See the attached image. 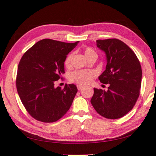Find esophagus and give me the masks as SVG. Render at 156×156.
Instances as JSON below:
<instances>
[{"mask_svg":"<svg viewBox=\"0 0 156 156\" xmlns=\"http://www.w3.org/2000/svg\"><path fill=\"white\" fill-rule=\"evenodd\" d=\"M83 87V85H80V84H78V85H77V88H78V90H80V89H82Z\"/></svg>","mask_w":156,"mask_h":156,"instance_id":"esophagus-1","label":"esophagus"}]
</instances>
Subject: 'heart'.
Wrapping results in <instances>:
<instances>
[{"mask_svg":"<svg viewBox=\"0 0 156 156\" xmlns=\"http://www.w3.org/2000/svg\"><path fill=\"white\" fill-rule=\"evenodd\" d=\"M84 54L87 58H89L91 56H96L97 54L96 51L91 48L87 47L83 50ZM72 54H69L67 57L66 58L65 65L66 67H69L71 66L72 59ZM96 76V72L93 71H83V70H77L69 74V80L79 84H86L90 83L93 80L94 78Z\"/></svg>","mask_w":156,"mask_h":156,"instance_id":"heart-1","label":"heart"}]
</instances>
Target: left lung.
<instances>
[{"instance_id":"8db88e82","label":"left lung","mask_w":156,"mask_h":156,"mask_svg":"<svg viewBox=\"0 0 156 156\" xmlns=\"http://www.w3.org/2000/svg\"><path fill=\"white\" fill-rule=\"evenodd\" d=\"M106 55L107 65L98 79L109 84L108 90L94 88L91 103L100 115L108 119L122 118L133 109L140 95L142 69L130 47L118 39L96 41Z\"/></svg>"}]
</instances>
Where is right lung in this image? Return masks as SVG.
Segmentation results:
<instances>
[{
  "mask_svg": "<svg viewBox=\"0 0 156 156\" xmlns=\"http://www.w3.org/2000/svg\"><path fill=\"white\" fill-rule=\"evenodd\" d=\"M51 39L34 44L21 58L18 67V94L28 113L43 122H56L69 109L78 91L73 84L62 89L54 83L65 73L67 54L77 46Z\"/></svg>",
  "mask_w": 156,
  "mask_h": 156,
  "instance_id": "right-lung-1",
  "label": "right lung"
}]
</instances>
